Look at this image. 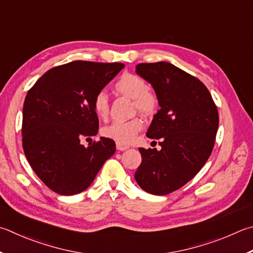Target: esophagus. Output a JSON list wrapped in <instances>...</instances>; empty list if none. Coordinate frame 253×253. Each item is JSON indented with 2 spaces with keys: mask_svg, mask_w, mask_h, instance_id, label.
Wrapping results in <instances>:
<instances>
[{
  "mask_svg": "<svg viewBox=\"0 0 253 253\" xmlns=\"http://www.w3.org/2000/svg\"><path fill=\"white\" fill-rule=\"evenodd\" d=\"M116 148L118 150L123 151V150H126V149L129 148V146L126 145V144H122V142H116Z\"/></svg>",
  "mask_w": 253,
  "mask_h": 253,
  "instance_id": "obj_1",
  "label": "esophagus"
}]
</instances>
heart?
<instances>
[{
	"label": "heart",
	"instance_id": "1",
	"mask_svg": "<svg viewBox=\"0 0 253 253\" xmlns=\"http://www.w3.org/2000/svg\"><path fill=\"white\" fill-rule=\"evenodd\" d=\"M115 89L128 97L134 99L135 108L142 114H151L157 107V96L148 88L147 82L142 77L125 73L115 84ZM94 111L99 118L108 116L109 104L107 95L100 91L94 98ZM144 126L139 117L128 121H115L111 125L103 128V135L122 144H129Z\"/></svg>",
	"mask_w": 253,
	"mask_h": 253
}]
</instances>
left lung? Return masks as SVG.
<instances>
[{
	"label": "left lung",
	"instance_id": "obj_1",
	"mask_svg": "<svg viewBox=\"0 0 253 253\" xmlns=\"http://www.w3.org/2000/svg\"><path fill=\"white\" fill-rule=\"evenodd\" d=\"M136 73L157 96L147 137L160 139L162 149L139 148L141 164L135 179L142 190L164 196L179 189L204 167L219 126L218 109L207 87L170 63H142Z\"/></svg>",
	"mask_w": 253,
	"mask_h": 253
}]
</instances>
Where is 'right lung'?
<instances>
[{"label": "right lung", "mask_w": 253, "mask_h": 253, "mask_svg": "<svg viewBox=\"0 0 253 253\" xmlns=\"http://www.w3.org/2000/svg\"><path fill=\"white\" fill-rule=\"evenodd\" d=\"M125 67L121 63L74 61L47 71L27 93L23 106V149L49 189L72 196L87 189L116 150L98 132L95 96Z\"/></svg>", "instance_id": "right-lung-1"}]
</instances>
